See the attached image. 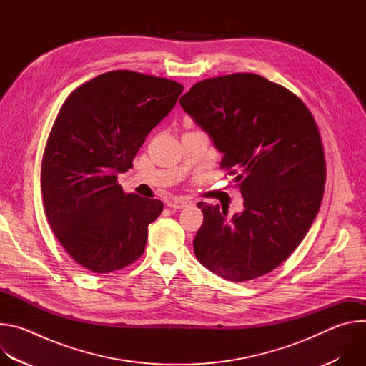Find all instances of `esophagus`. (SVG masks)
I'll return each mask as SVG.
<instances>
[{
  "instance_id": "34e87169",
  "label": "esophagus",
  "mask_w": 366,
  "mask_h": 366,
  "mask_svg": "<svg viewBox=\"0 0 366 366\" xmlns=\"http://www.w3.org/2000/svg\"><path fill=\"white\" fill-rule=\"evenodd\" d=\"M192 201L188 199V198H174L171 201H168V207L169 208H175V210H178V208H184V207H188L191 205Z\"/></svg>"
}]
</instances>
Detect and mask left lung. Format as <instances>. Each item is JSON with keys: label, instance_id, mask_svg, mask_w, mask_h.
Segmentation results:
<instances>
[{"label": "left lung", "instance_id": "left-lung-1", "mask_svg": "<svg viewBox=\"0 0 366 366\" xmlns=\"http://www.w3.org/2000/svg\"><path fill=\"white\" fill-rule=\"evenodd\" d=\"M182 109L223 153L244 210L198 202L204 220L194 239L199 264L242 282L272 272L315 222L326 182L319 127L301 98L256 74L197 82Z\"/></svg>", "mask_w": 366, "mask_h": 366}]
</instances>
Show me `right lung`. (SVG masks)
Segmentation results:
<instances>
[{"label": "right lung", "mask_w": 366, "mask_h": 366, "mask_svg": "<svg viewBox=\"0 0 366 366\" xmlns=\"http://www.w3.org/2000/svg\"><path fill=\"white\" fill-rule=\"evenodd\" d=\"M182 89L167 78L112 71L65 99L44 147L40 185L51 230L85 269L114 272L143 254L147 226L164 204L126 194L117 175L133 167Z\"/></svg>", "instance_id": "1"}]
</instances>
